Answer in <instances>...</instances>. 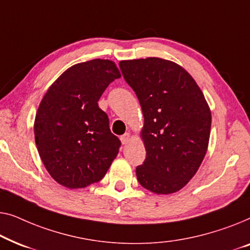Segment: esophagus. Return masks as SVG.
<instances>
[{
  "instance_id": "esophagus-1",
  "label": "esophagus",
  "mask_w": 250,
  "mask_h": 250,
  "mask_svg": "<svg viewBox=\"0 0 250 250\" xmlns=\"http://www.w3.org/2000/svg\"><path fill=\"white\" fill-rule=\"evenodd\" d=\"M120 139H121V143L124 144V145H126V144L130 142V133H125L124 136L120 137Z\"/></svg>"
}]
</instances>
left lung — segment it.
<instances>
[{
    "mask_svg": "<svg viewBox=\"0 0 250 250\" xmlns=\"http://www.w3.org/2000/svg\"><path fill=\"white\" fill-rule=\"evenodd\" d=\"M144 114L140 132L145 162L136 167L139 184L157 195L185 187L208 147L212 114L194 78L175 62L160 58L120 61Z\"/></svg>",
    "mask_w": 250,
    "mask_h": 250,
    "instance_id": "8db88e82",
    "label": "left lung"
}]
</instances>
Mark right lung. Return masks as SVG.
<instances>
[{"label":"right lung","instance_id":"obj_1","mask_svg":"<svg viewBox=\"0 0 250 250\" xmlns=\"http://www.w3.org/2000/svg\"><path fill=\"white\" fill-rule=\"evenodd\" d=\"M120 77L111 60H90L66 69L44 95L35 117V143L47 172L63 187L101 181L117 157L121 143L97 102Z\"/></svg>","mask_w":250,"mask_h":250}]
</instances>
